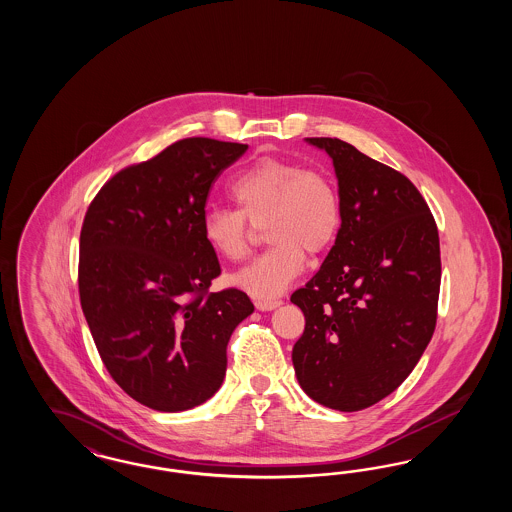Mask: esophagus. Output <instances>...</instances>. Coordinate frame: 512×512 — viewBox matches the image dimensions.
I'll list each match as a JSON object with an SVG mask.
<instances>
[{
  "label": "esophagus",
  "instance_id": "1",
  "mask_svg": "<svg viewBox=\"0 0 512 512\" xmlns=\"http://www.w3.org/2000/svg\"><path fill=\"white\" fill-rule=\"evenodd\" d=\"M282 305V301L280 299H257L255 301V307L259 309V311H272V309H276V307H280Z\"/></svg>",
  "mask_w": 512,
  "mask_h": 512
}]
</instances>
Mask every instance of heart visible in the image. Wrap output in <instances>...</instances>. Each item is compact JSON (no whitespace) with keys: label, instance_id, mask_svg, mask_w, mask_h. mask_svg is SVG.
<instances>
[{"label":"heart","instance_id":"1","mask_svg":"<svg viewBox=\"0 0 512 512\" xmlns=\"http://www.w3.org/2000/svg\"><path fill=\"white\" fill-rule=\"evenodd\" d=\"M228 194L236 211L209 209L201 220L207 245L226 261H238L249 247V226H262L270 247L230 276L255 299H274L305 270V251L324 253L338 238L341 203L334 182L303 165L265 157L240 172Z\"/></svg>","mask_w":512,"mask_h":512}]
</instances>
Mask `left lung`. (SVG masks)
Here are the masks:
<instances>
[{
    "mask_svg": "<svg viewBox=\"0 0 512 512\" xmlns=\"http://www.w3.org/2000/svg\"><path fill=\"white\" fill-rule=\"evenodd\" d=\"M305 142L332 159L341 226L320 270L292 295L305 315L293 368L313 401L353 413L397 390L432 340L438 226L401 172L338 138Z\"/></svg>",
    "mask_w": 512,
    "mask_h": 512,
    "instance_id": "1",
    "label": "left lung"
}]
</instances>
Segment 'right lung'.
Returning a JSON list of instances; mask_svg holds the SVG:
<instances>
[{"label":"right lung","instance_id":"obj_1","mask_svg":"<svg viewBox=\"0 0 512 512\" xmlns=\"http://www.w3.org/2000/svg\"><path fill=\"white\" fill-rule=\"evenodd\" d=\"M245 149L180 140L115 174L88 207L82 311L113 380L149 409L178 413L211 399L228 340L253 313L240 290L207 292L220 265L201 232L211 184Z\"/></svg>","mask_w":512,"mask_h":512}]
</instances>
